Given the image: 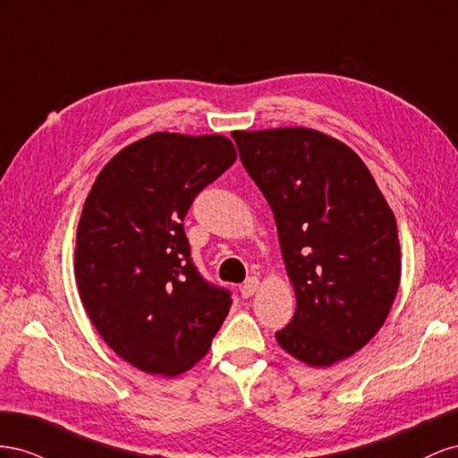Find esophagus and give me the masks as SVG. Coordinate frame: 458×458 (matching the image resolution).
I'll return each mask as SVG.
<instances>
[{
  "label": "esophagus",
  "mask_w": 458,
  "mask_h": 458,
  "mask_svg": "<svg viewBox=\"0 0 458 458\" xmlns=\"http://www.w3.org/2000/svg\"><path fill=\"white\" fill-rule=\"evenodd\" d=\"M259 285H260V282L257 280V278H250L247 280L243 285H242V297H253L255 293H257V290H259Z\"/></svg>",
  "instance_id": "34e87169"
}]
</instances>
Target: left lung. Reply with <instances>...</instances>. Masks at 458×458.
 Masks as SVG:
<instances>
[{"mask_svg": "<svg viewBox=\"0 0 458 458\" xmlns=\"http://www.w3.org/2000/svg\"><path fill=\"white\" fill-rule=\"evenodd\" d=\"M276 220L295 315L278 345L307 367L349 359L382 328L401 284L394 213L344 141L305 126L233 130Z\"/></svg>", "mask_w": 458, "mask_h": 458, "instance_id": "obj_1", "label": "left lung"}]
</instances>
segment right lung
Returning <instances> with one entry per match:
<instances>
[{"label": "right lung", "mask_w": 458, "mask_h": 458, "mask_svg": "<svg viewBox=\"0 0 458 458\" xmlns=\"http://www.w3.org/2000/svg\"><path fill=\"white\" fill-rule=\"evenodd\" d=\"M222 134L155 132L101 168L76 230L74 278L86 315L116 355L173 377L205 355L230 310L190 259L188 208L236 161Z\"/></svg>", "instance_id": "add662e5"}]
</instances>
